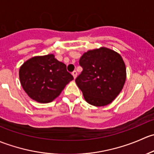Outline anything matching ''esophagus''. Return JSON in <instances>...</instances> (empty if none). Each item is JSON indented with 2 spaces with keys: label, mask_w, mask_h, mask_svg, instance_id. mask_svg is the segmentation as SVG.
I'll use <instances>...</instances> for the list:
<instances>
[{
  "label": "esophagus",
  "mask_w": 154,
  "mask_h": 154,
  "mask_svg": "<svg viewBox=\"0 0 154 154\" xmlns=\"http://www.w3.org/2000/svg\"><path fill=\"white\" fill-rule=\"evenodd\" d=\"M72 75H73V77H74V78L75 79L76 77H77V72L76 71H74L72 72Z\"/></svg>",
  "instance_id": "esophagus-1"
}]
</instances>
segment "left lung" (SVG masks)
<instances>
[{
  "label": "left lung",
  "mask_w": 154,
  "mask_h": 154,
  "mask_svg": "<svg viewBox=\"0 0 154 154\" xmlns=\"http://www.w3.org/2000/svg\"><path fill=\"white\" fill-rule=\"evenodd\" d=\"M79 64L83 71L75 81L89 104L106 106L116 99L126 80L125 64L120 54L100 48L83 54Z\"/></svg>",
  "instance_id": "8db88e82"
}]
</instances>
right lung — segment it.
<instances>
[{"label":"right lung","mask_w":154,"mask_h":154,"mask_svg":"<svg viewBox=\"0 0 154 154\" xmlns=\"http://www.w3.org/2000/svg\"><path fill=\"white\" fill-rule=\"evenodd\" d=\"M19 78L29 97L46 103L58 97L74 77L64 63L54 58V54H48L26 61L20 68Z\"/></svg>","instance_id":"obj_1"}]
</instances>
